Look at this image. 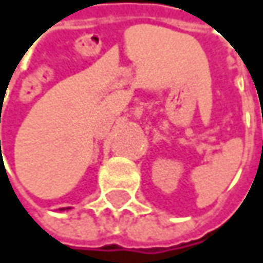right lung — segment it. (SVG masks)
<instances>
[{"instance_id":"right-lung-1","label":"right lung","mask_w":263,"mask_h":263,"mask_svg":"<svg viewBox=\"0 0 263 263\" xmlns=\"http://www.w3.org/2000/svg\"><path fill=\"white\" fill-rule=\"evenodd\" d=\"M66 209H69V207H66ZM60 210H65V207H63V209H60Z\"/></svg>"}]
</instances>
